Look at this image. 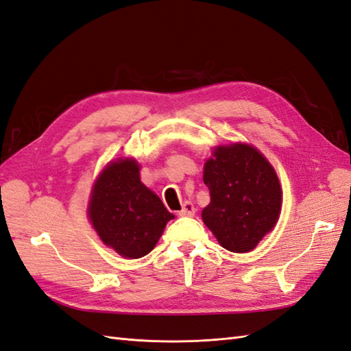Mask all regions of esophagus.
I'll return each mask as SVG.
<instances>
[{
	"label": "esophagus",
	"instance_id": "34e87169",
	"mask_svg": "<svg viewBox=\"0 0 351 351\" xmlns=\"http://www.w3.org/2000/svg\"><path fill=\"white\" fill-rule=\"evenodd\" d=\"M193 215H195L194 204L191 202H185L182 209L179 210V217H193Z\"/></svg>",
	"mask_w": 351,
	"mask_h": 351
}]
</instances>
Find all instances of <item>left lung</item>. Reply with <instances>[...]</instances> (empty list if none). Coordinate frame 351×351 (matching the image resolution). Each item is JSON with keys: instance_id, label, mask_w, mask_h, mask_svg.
Segmentation results:
<instances>
[{"instance_id": "left-lung-1", "label": "left lung", "mask_w": 351, "mask_h": 351, "mask_svg": "<svg viewBox=\"0 0 351 351\" xmlns=\"http://www.w3.org/2000/svg\"><path fill=\"white\" fill-rule=\"evenodd\" d=\"M203 182L210 203L202 218L222 247L249 252L274 227L282 208L280 184L271 165L254 147H218L206 161Z\"/></svg>"}]
</instances>
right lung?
Masks as SVG:
<instances>
[{
  "instance_id": "add662e5",
  "label": "right lung",
  "mask_w": 351,
  "mask_h": 351,
  "mask_svg": "<svg viewBox=\"0 0 351 351\" xmlns=\"http://www.w3.org/2000/svg\"><path fill=\"white\" fill-rule=\"evenodd\" d=\"M88 217L106 246L124 258H142L173 215L141 182L136 161L125 158L108 165L97 178Z\"/></svg>"
}]
</instances>
